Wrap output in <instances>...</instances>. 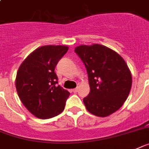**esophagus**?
<instances>
[{
  "label": "esophagus",
  "mask_w": 149,
  "mask_h": 149,
  "mask_svg": "<svg viewBox=\"0 0 149 149\" xmlns=\"http://www.w3.org/2000/svg\"><path fill=\"white\" fill-rule=\"evenodd\" d=\"M72 91H73L74 93H76V92H77V91H78V88H74V89H73V90H72Z\"/></svg>",
  "instance_id": "esophagus-1"
}]
</instances>
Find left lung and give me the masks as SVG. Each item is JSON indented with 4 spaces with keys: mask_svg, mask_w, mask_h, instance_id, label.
<instances>
[{
    "mask_svg": "<svg viewBox=\"0 0 149 149\" xmlns=\"http://www.w3.org/2000/svg\"><path fill=\"white\" fill-rule=\"evenodd\" d=\"M85 65L90 91L84 98L86 109L105 117L123 105L132 88V74L125 60L105 45L93 44L74 48Z\"/></svg>",
    "mask_w": 149,
    "mask_h": 149,
    "instance_id": "obj_1",
    "label": "left lung"
}]
</instances>
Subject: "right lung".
I'll return each mask as SVG.
<instances>
[{"instance_id":"1","label":"right lung","mask_w":149,"mask_h":149,"mask_svg":"<svg viewBox=\"0 0 149 149\" xmlns=\"http://www.w3.org/2000/svg\"><path fill=\"white\" fill-rule=\"evenodd\" d=\"M68 50L67 45H43L26 58L15 80L19 99L36 117L49 119L60 114L70 93L58 83L55 68Z\"/></svg>"}]
</instances>
